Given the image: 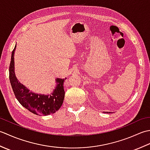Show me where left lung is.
Masks as SVG:
<instances>
[{"mask_svg": "<svg viewBox=\"0 0 150 150\" xmlns=\"http://www.w3.org/2000/svg\"><path fill=\"white\" fill-rule=\"evenodd\" d=\"M105 113H110V112H109V113H108V112H106V111H105Z\"/></svg>", "mask_w": 150, "mask_h": 150, "instance_id": "1", "label": "left lung"}]
</instances>
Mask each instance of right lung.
<instances>
[{
    "label": "right lung",
    "instance_id": "right-lung-1",
    "mask_svg": "<svg viewBox=\"0 0 150 150\" xmlns=\"http://www.w3.org/2000/svg\"><path fill=\"white\" fill-rule=\"evenodd\" d=\"M16 47V46H15ZM11 53L9 68V78L15 97L22 106L38 115H47L55 113L63 103L65 92L63 83L65 79H57V86L52 95H44L32 93L21 84L14 72V52Z\"/></svg>",
    "mask_w": 150,
    "mask_h": 150
}]
</instances>
